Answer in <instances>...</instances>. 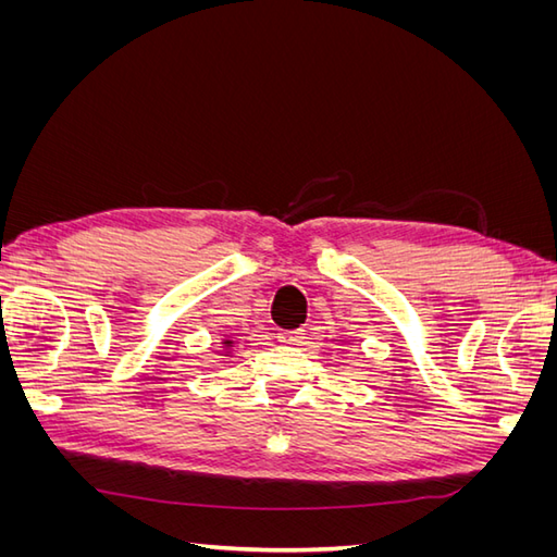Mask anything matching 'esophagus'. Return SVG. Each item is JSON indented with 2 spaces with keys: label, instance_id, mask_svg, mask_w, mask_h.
Here are the masks:
<instances>
[{
  "label": "esophagus",
  "instance_id": "1",
  "mask_svg": "<svg viewBox=\"0 0 557 557\" xmlns=\"http://www.w3.org/2000/svg\"><path fill=\"white\" fill-rule=\"evenodd\" d=\"M301 339H305V330L281 332V334H278V342H283V344H301Z\"/></svg>",
  "mask_w": 557,
  "mask_h": 557
}]
</instances>
